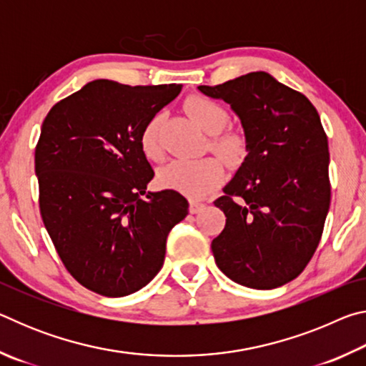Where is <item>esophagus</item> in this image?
Instances as JSON below:
<instances>
[{
	"mask_svg": "<svg viewBox=\"0 0 366 366\" xmlns=\"http://www.w3.org/2000/svg\"><path fill=\"white\" fill-rule=\"evenodd\" d=\"M203 208H205V205H203L202 202H198V200H190L189 202V212L192 214H197L198 212H202Z\"/></svg>",
	"mask_w": 366,
	"mask_h": 366,
	"instance_id": "1",
	"label": "esophagus"
}]
</instances>
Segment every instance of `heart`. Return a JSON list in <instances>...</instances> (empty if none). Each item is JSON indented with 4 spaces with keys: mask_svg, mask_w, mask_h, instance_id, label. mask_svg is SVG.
Returning <instances> with one entry per match:
<instances>
[{
    "mask_svg": "<svg viewBox=\"0 0 366 366\" xmlns=\"http://www.w3.org/2000/svg\"><path fill=\"white\" fill-rule=\"evenodd\" d=\"M185 111L203 131L212 135L209 148L227 163H239L245 154V140L240 134L224 131L229 124L226 108L212 98L194 95L185 102ZM163 114L157 113L142 127L139 144L148 159L158 161L163 157L159 127ZM226 166L219 158L174 159L158 172V182L163 189L179 192L189 198H202L224 181Z\"/></svg>",
    "mask_w": 366,
    "mask_h": 366,
    "instance_id": "obj_1",
    "label": "heart"
}]
</instances>
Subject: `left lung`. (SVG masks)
Masks as SVG:
<instances>
[{"label": "left lung", "instance_id": "left-lung-1", "mask_svg": "<svg viewBox=\"0 0 366 366\" xmlns=\"http://www.w3.org/2000/svg\"><path fill=\"white\" fill-rule=\"evenodd\" d=\"M198 90L231 104L249 152L214 202L226 214L212 242L214 262L240 286H284L312 259L331 203L330 152L318 111L263 71Z\"/></svg>", "mask_w": 366, "mask_h": 366}]
</instances>
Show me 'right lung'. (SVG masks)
Instances as JSON below:
<instances>
[{"label":"right lung","instance_id":"obj_1","mask_svg":"<svg viewBox=\"0 0 366 366\" xmlns=\"http://www.w3.org/2000/svg\"><path fill=\"white\" fill-rule=\"evenodd\" d=\"M181 89L98 79L41 124L35 174L43 224L66 269L97 294L147 286L163 266L169 231L189 213L177 192H147L154 172L139 144L144 124Z\"/></svg>","mask_w":366,"mask_h":366}]
</instances>
